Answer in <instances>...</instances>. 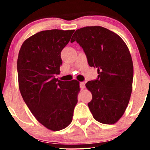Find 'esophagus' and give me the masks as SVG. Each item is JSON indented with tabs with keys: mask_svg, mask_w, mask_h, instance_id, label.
Returning <instances> with one entry per match:
<instances>
[{
	"mask_svg": "<svg viewBox=\"0 0 150 150\" xmlns=\"http://www.w3.org/2000/svg\"><path fill=\"white\" fill-rule=\"evenodd\" d=\"M80 87L81 89H84L85 87V83L84 82H80Z\"/></svg>",
	"mask_w": 150,
	"mask_h": 150,
	"instance_id": "esophagus-1",
	"label": "esophagus"
}]
</instances>
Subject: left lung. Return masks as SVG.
Segmentation results:
<instances>
[{
    "label": "left lung",
    "instance_id": "8db88e82",
    "mask_svg": "<svg viewBox=\"0 0 150 150\" xmlns=\"http://www.w3.org/2000/svg\"><path fill=\"white\" fill-rule=\"evenodd\" d=\"M70 42L83 49L90 67L97 68L96 80L86 87L92 92L88 103L94 118L113 124L121 118L130 101L133 64L128 46L118 34L99 26L76 30Z\"/></svg>",
    "mask_w": 150,
    "mask_h": 150
}]
</instances>
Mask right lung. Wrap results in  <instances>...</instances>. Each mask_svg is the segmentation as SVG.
Listing matches in <instances>:
<instances>
[{"instance_id": "obj_1", "label": "right lung", "mask_w": 150, "mask_h": 150, "mask_svg": "<svg viewBox=\"0 0 150 150\" xmlns=\"http://www.w3.org/2000/svg\"><path fill=\"white\" fill-rule=\"evenodd\" d=\"M75 30L42 31L25 40L19 51L20 91L37 120L49 130L64 129L73 120L80 91L78 81L56 79L61 53Z\"/></svg>"}]
</instances>
